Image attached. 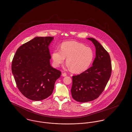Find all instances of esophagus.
<instances>
[{
	"mask_svg": "<svg viewBox=\"0 0 132 132\" xmlns=\"http://www.w3.org/2000/svg\"><path fill=\"white\" fill-rule=\"evenodd\" d=\"M62 76H63V77H65V76H67V74H66V73H62Z\"/></svg>",
	"mask_w": 132,
	"mask_h": 132,
	"instance_id": "34e87169",
	"label": "esophagus"
}]
</instances>
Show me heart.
<instances>
[{
	"label": "heart",
	"mask_w": 132,
	"mask_h": 132,
	"mask_svg": "<svg viewBox=\"0 0 132 132\" xmlns=\"http://www.w3.org/2000/svg\"><path fill=\"white\" fill-rule=\"evenodd\" d=\"M94 57V53L92 48L75 41L63 43L61 50L55 49L52 54L54 66L59 67L67 57V67L76 73L88 69L93 61Z\"/></svg>",
	"instance_id": "1"
}]
</instances>
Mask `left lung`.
<instances>
[{
  "label": "left lung",
  "instance_id": "8db88e82",
  "mask_svg": "<svg viewBox=\"0 0 132 132\" xmlns=\"http://www.w3.org/2000/svg\"><path fill=\"white\" fill-rule=\"evenodd\" d=\"M95 47L93 66L80 75L72 77V97L78 102L94 101L101 95L111 76L110 57L101 44L94 38H87Z\"/></svg>",
  "mask_w": 132,
  "mask_h": 132
}]
</instances>
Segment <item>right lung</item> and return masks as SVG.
Masks as SVG:
<instances>
[{
  "label": "right lung",
  "instance_id": "add662e5",
  "mask_svg": "<svg viewBox=\"0 0 132 132\" xmlns=\"http://www.w3.org/2000/svg\"><path fill=\"white\" fill-rule=\"evenodd\" d=\"M53 38L36 37L20 46L13 57L11 68L17 86L31 101L49 97L61 74L50 65L48 47Z\"/></svg>",
  "mask_w": 132,
  "mask_h": 132
}]
</instances>
